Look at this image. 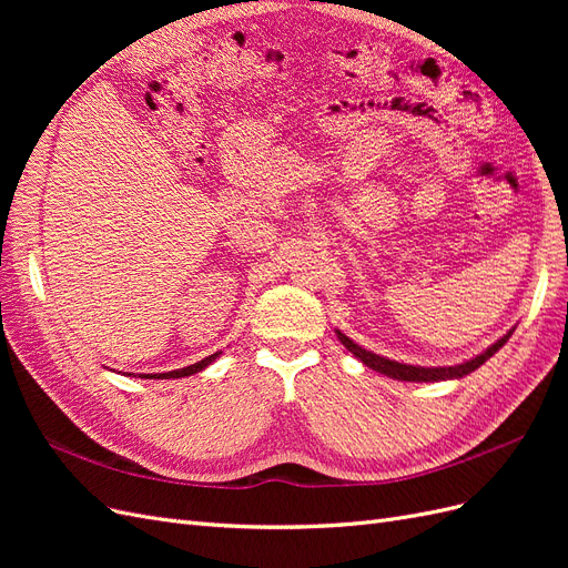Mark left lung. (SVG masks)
Instances as JSON below:
<instances>
[{
    "mask_svg": "<svg viewBox=\"0 0 568 568\" xmlns=\"http://www.w3.org/2000/svg\"><path fill=\"white\" fill-rule=\"evenodd\" d=\"M336 334H338L343 346H346L357 359H363V365H367V367H372V369H376V372H382V374L390 376V379H400V382L459 379V376H467L469 372H474V369H478L480 365H484L486 359L493 357L497 351H500V348L505 346V343H507V338L511 336V332L505 334L500 341L493 343V346H490L486 353L476 355L474 359H469V363H462V365H455V367H415V365L395 363V359H386V357H382V355H374L372 351H365L363 346H357V343H353L346 334H341V332H336Z\"/></svg>",
    "mask_w": 568,
    "mask_h": 568,
    "instance_id": "1",
    "label": "left lung"
}]
</instances>
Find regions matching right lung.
Wrapping results in <instances>:
<instances>
[{
  "instance_id": "add662e5",
  "label": "right lung",
  "mask_w": 568,
  "mask_h": 568,
  "mask_svg": "<svg viewBox=\"0 0 568 568\" xmlns=\"http://www.w3.org/2000/svg\"><path fill=\"white\" fill-rule=\"evenodd\" d=\"M220 355V351L217 353H213V355H209V357H203L201 363H194V365H189V367H182V369H173V372H165V374H146V379H180V376H189V374H196V372H201L203 367H209L213 359ZM144 379V376H142Z\"/></svg>"
}]
</instances>
